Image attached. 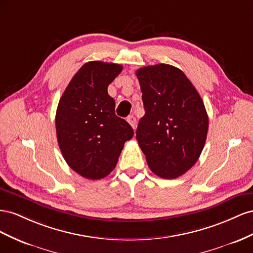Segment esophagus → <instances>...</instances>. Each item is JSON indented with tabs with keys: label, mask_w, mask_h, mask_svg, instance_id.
Wrapping results in <instances>:
<instances>
[{
	"label": "esophagus",
	"mask_w": 253,
	"mask_h": 253,
	"mask_svg": "<svg viewBox=\"0 0 253 253\" xmlns=\"http://www.w3.org/2000/svg\"><path fill=\"white\" fill-rule=\"evenodd\" d=\"M127 122L131 125V127L133 129H135V127H136V120H135V118L133 117V115H129V117L127 118Z\"/></svg>",
	"instance_id": "34e87169"
}]
</instances>
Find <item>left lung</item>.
<instances>
[{"mask_svg": "<svg viewBox=\"0 0 253 253\" xmlns=\"http://www.w3.org/2000/svg\"><path fill=\"white\" fill-rule=\"evenodd\" d=\"M145 115L136 140L151 171L164 179L183 175L204 149L209 119L199 93L181 70L155 64L135 72Z\"/></svg>", "mask_w": 253, "mask_h": 253, "instance_id": "1", "label": "left lung"}]
</instances>
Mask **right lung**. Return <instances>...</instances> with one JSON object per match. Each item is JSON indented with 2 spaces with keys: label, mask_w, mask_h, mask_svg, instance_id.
Instances as JSON below:
<instances>
[{
  "label": "right lung",
  "mask_w": 253,
  "mask_h": 253,
  "mask_svg": "<svg viewBox=\"0 0 253 253\" xmlns=\"http://www.w3.org/2000/svg\"><path fill=\"white\" fill-rule=\"evenodd\" d=\"M122 70L117 63H84L57 107L56 133L61 154L69 167L86 179L109 175L125 142L133 136L131 126L115 115V102L107 91Z\"/></svg>",
  "instance_id": "right-lung-1"
}]
</instances>
